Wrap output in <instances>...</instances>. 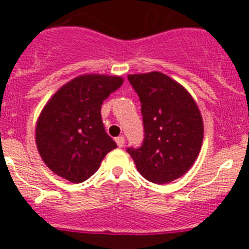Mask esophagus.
Here are the masks:
<instances>
[{
    "mask_svg": "<svg viewBox=\"0 0 249 249\" xmlns=\"http://www.w3.org/2000/svg\"><path fill=\"white\" fill-rule=\"evenodd\" d=\"M116 143H117V146L120 147V148L124 146V137H123V136H118V137L116 138Z\"/></svg>",
    "mask_w": 249,
    "mask_h": 249,
    "instance_id": "34e87169",
    "label": "esophagus"
}]
</instances>
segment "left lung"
Returning a JSON list of instances; mask_svg holds the SVG:
<instances>
[{
  "instance_id": "obj_1",
  "label": "left lung",
  "mask_w": 249,
  "mask_h": 249,
  "mask_svg": "<svg viewBox=\"0 0 249 249\" xmlns=\"http://www.w3.org/2000/svg\"><path fill=\"white\" fill-rule=\"evenodd\" d=\"M141 101L144 138L128 147L138 172L147 181L168 183L195 163L203 141L201 112L183 86L160 72L129 74Z\"/></svg>"
}]
</instances>
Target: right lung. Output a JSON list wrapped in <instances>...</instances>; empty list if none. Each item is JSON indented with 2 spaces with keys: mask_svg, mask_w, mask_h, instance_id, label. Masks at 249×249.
Returning <instances> with one entry per match:
<instances>
[{
  "mask_svg": "<svg viewBox=\"0 0 249 249\" xmlns=\"http://www.w3.org/2000/svg\"><path fill=\"white\" fill-rule=\"evenodd\" d=\"M123 78L82 74L51 97L36 124V144L52 172L73 183L91 177L117 147L105 131L101 106Z\"/></svg>",
  "mask_w": 249,
  "mask_h": 249,
  "instance_id": "add662e5",
  "label": "right lung"
}]
</instances>
